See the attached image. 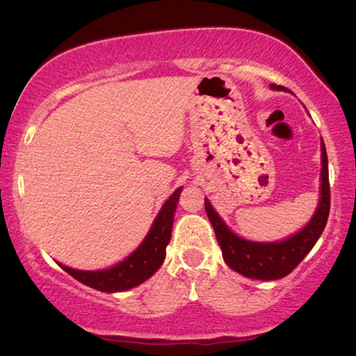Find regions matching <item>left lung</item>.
Segmentation results:
<instances>
[{
    "label": "left lung",
    "instance_id": "8db88e82",
    "mask_svg": "<svg viewBox=\"0 0 356 356\" xmlns=\"http://www.w3.org/2000/svg\"><path fill=\"white\" fill-rule=\"evenodd\" d=\"M271 88L281 90L280 85H271ZM321 197L316 211L309 222L296 234L275 243H256L239 238L226 226L220 216L211 206L209 199L204 201L207 218L214 227L216 238L222 251L226 264L239 275L251 280L273 281L288 276L303 257L312 251V248L320 239L330 214V181H328V157L325 144L321 140Z\"/></svg>",
    "mask_w": 356,
    "mask_h": 356
}]
</instances>
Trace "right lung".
<instances>
[{
  "label": "right lung",
  "instance_id": "add662e5",
  "mask_svg": "<svg viewBox=\"0 0 356 356\" xmlns=\"http://www.w3.org/2000/svg\"><path fill=\"white\" fill-rule=\"evenodd\" d=\"M181 192L182 187H179L167 199L140 246L132 254L127 256L122 263L112 268L100 269V271H81V269H73L60 264L61 269H65L80 283L104 293L127 291V289L142 284L164 263L165 248L170 241V234H172L174 212L177 209Z\"/></svg>",
  "mask_w": 356,
  "mask_h": 356
}]
</instances>
